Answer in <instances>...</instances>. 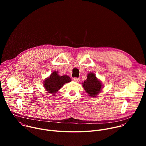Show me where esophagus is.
Listing matches in <instances>:
<instances>
[{
	"mask_svg": "<svg viewBox=\"0 0 146 146\" xmlns=\"http://www.w3.org/2000/svg\"><path fill=\"white\" fill-rule=\"evenodd\" d=\"M73 80L75 82H79L80 81V79L78 78H77V77H74V78H73Z\"/></svg>",
	"mask_w": 146,
	"mask_h": 146,
	"instance_id": "esophagus-1",
	"label": "esophagus"
}]
</instances>
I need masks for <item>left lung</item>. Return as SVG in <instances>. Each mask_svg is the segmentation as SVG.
Masks as SVG:
<instances>
[{"instance_id": "8db88e82", "label": "left lung", "mask_w": 146, "mask_h": 146, "mask_svg": "<svg viewBox=\"0 0 146 146\" xmlns=\"http://www.w3.org/2000/svg\"><path fill=\"white\" fill-rule=\"evenodd\" d=\"M82 86L91 97H95L98 95L102 90V83L96 78L94 73H89L87 80L82 82Z\"/></svg>"}]
</instances>
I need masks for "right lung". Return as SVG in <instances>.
Listing matches in <instances>:
<instances>
[{
  "label": "right lung",
  "mask_w": 146,
  "mask_h": 146,
  "mask_svg": "<svg viewBox=\"0 0 146 146\" xmlns=\"http://www.w3.org/2000/svg\"><path fill=\"white\" fill-rule=\"evenodd\" d=\"M58 73L57 72L54 71L50 76L44 81V86L46 91L52 95L56 94L65 83L71 81V79L68 76L64 75L63 76H60Z\"/></svg>",
  "instance_id": "add662e5"
}]
</instances>
